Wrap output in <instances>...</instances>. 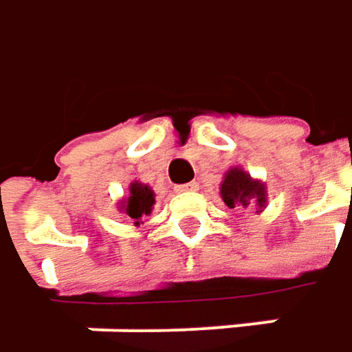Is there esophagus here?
I'll use <instances>...</instances> for the list:
<instances>
[{
	"label": "esophagus",
	"mask_w": 352,
	"mask_h": 352,
	"mask_svg": "<svg viewBox=\"0 0 352 352\" xmlns=\"http://www.w3.org/2000/svg\"><path fill=\"white\" fill-rule=\"evenodd\" d=\"M199 189V185L195 183V181H191V183H185V185H177L175 191L177 193H185V191H197Z\"/></svg>",
	"instance_id": "34e87169"
}]
</instances>
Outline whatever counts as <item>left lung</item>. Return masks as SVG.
<instances>
[{
    "label": "left lung",
    "mask_w": 352,
    "mask_h": 352,
    "mask_svg": "<svg viewBox=\"0 0 352 352\" xmlns=\"http://www.w3.org/2000/svg\"><path fill=\"white\" fill-rule=\"evenodd\" d=\"M219 195L230 209L256 208L258 211L266 208V185L258 179H252L243 169H230L219 187Z\"/></svg>",
    "instance_id": "left-lung-1"
}]
</instances>
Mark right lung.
I'll list each match as a JSON object with an SVG mask.
<instances>
[{
	"mask_svg": "<svg viewBox=\"0 0 352 352\" xmlns=\"http://www.w3.org/2000/svg\"><path fill=\"white\" fill-rule=\"evenodd\" d=\"M153 206H155V193L148 185H144L141 181H133L129 185V195L126 199L120 201V211L126 213L131 219H135V226H139L141 217L143 215H148L153 211Z\"/></svg>",
	"mask_w": 352,
	"mask_h": 352,
	"instance_id": "add662e5",
	"label": "right lung"
}]
</instances>
